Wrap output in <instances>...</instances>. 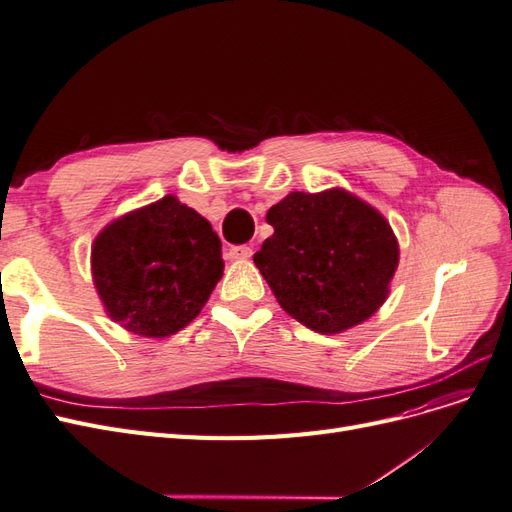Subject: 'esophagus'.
<instances>
[{
    "label": "esophagus",
    "instance_id": "obj_1",
    "mask_svg": "<svg viewBox=\"0 0 512 512\" xmlns=\"http://www.w3.org/2000/svg\"><path fill=\"white\" fill-rule=\"evenodd\" d=\"M228 258H230V260H247V258H252V247H247V245H235V247H230V250H228Z\"/></svg>",
    "mask_w": 512,
    "mask_h": 512
}]
</instances>
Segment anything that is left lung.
<instances>
[{
    "mask_svg": "<svg viewBox=\"0 0 512 512\" xmlns=\"http://www.w3.org/2000/svg\"><path fill=\"white\" fill-rule=\"evenodd\" d=\"M273 235L254 265L277 303L322 335L342 333L374 316L389 297L399 262L384 215L342 188L290 192L267 213Z\"/></svg>",
    "mask_w": 512,
    "mask_h": 512,
    "instance_id": "obj_1",
    "label": "left lung"
}]
</instances>
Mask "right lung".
Returning <instances> with one entry per match:
<instances>
[{
    "label": "right lung",
    "instance_id": "obj_1",
    "mask_svg": "<svg viewBox=\"0 0 512 512\" xmlns=\"http://www.w3.org/2000/svg\"><path fill=\"white\" fill-rule=\"evenodd\" d=\"M222 271L220 237L175 196L121 215L91 245V275L106 314L143 337L188 327Z\"/></svg>",
    "mask_w": 512,
    "mask_h": 512
}]
</instances>
